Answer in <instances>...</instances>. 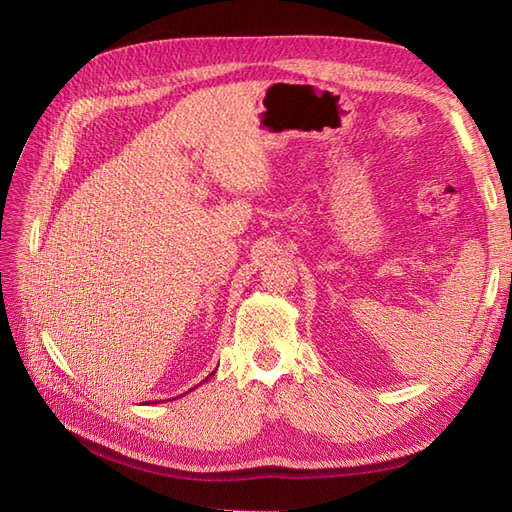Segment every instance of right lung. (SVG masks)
Listing matches in <instances>:
<instances>
[{"instance_id":"1","label":"right lung","mask_w":512,"mask_h":512,"mask_svg":"<svg viewBox=\"0 0 512 512\" xmlns=\"http://www.w3.org/2000/svg\"><path fill=\"white\" fill-rule=\"evenodd\" d=\"M213 374H215V371H211V374H209V378H211V376H213ZM190 391H192V389H190Z\"/></svg>"}]
</instances>
